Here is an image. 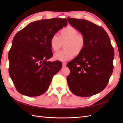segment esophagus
Segmentation results:
<instances>
[{
  "mask_svg": "<svg viewBox=\"0 0 123 123\" xmlns=\"http://www.w3.org/2000/svg\"><path fill=\"white\" fill-rule=\"evenodd\" d=\"M66 65H67V63L66 62H62V67H65L66 66Z\"/></svg>",
  "mask_w": 123,
  "mask_h": 123,
  "instance_id": "esophagus-1",
  "label": "esophagus"
}]
</instances>
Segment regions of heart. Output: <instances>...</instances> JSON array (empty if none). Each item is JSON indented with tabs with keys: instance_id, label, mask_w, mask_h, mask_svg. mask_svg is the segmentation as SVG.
<instances>
[{
	"instance_id": "b5f03b06",
	"label": "heart",
	"mask_w": 123,
	"mask_h": 123,
	"mask_svg": "<svg viewBox=\"0 0 123 123\" xmlns=\"http://www.w3.org/2000/svg\"><path fill=\"white\" fill-rule=\"evenodd\" d=\"M85 43L84 35L69 25L61 30L59 36L54 35L52 37L50 44L53 51H57L64 44L65 50L55 54L54 58L55 60L65 62L71 59L74 55L77 56L82 52Z\"/></svg>"
}]
</instances>
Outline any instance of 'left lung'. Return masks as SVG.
<instances>
[{"label": "left lung", "instance_id": "1", "mask_svg": "<svg viewBox=\"0 0 123 123\" xmlns=\"http://www.w3.org/2000/svg\"><path fill=\"white\" fill-rule=\"evenodd\" d=\"M67 19L86 40L82 52L67 65L70 71L67 83L74 94L89 97L103 91L108 83L113 70L114 49L102 27L83 19Z\"/></svg>", "mask_w": 123, "mask_h": 123}]
</instances>
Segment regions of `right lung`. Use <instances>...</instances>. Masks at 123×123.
Masks as SVG:
<instances>
[{
  "instance_id": "obj_1",
  "label": "right lung",
  "mask_w": 123,
  "mask_h": 123,
  "mask_svg": "<svg viewBox=\"0 0 123 123\" xmlns=\"http://www.w3.org/2000/svg\"><path fill=\"white\" fill-rule=\"evenodd\" d=\"M66 18L42 19L29 24L17 32L12 41L8 58L9 75L17 91L37 96L49 88L62 62H47L53 56L50 42L59 30L67 25Z\"/></svg>"
}]
</instances>
